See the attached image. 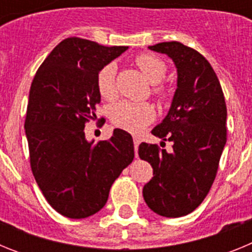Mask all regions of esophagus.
<instances>
[{"mask_svg": "<svg viewBox=\"0 0 252 252\" xmlns=\"http://www.w3.org/2000/svg\"><path fill=\"white\" fill-rule=\"evenodd\" d=\"M140 145V139L137 136H133V146H135V153L137 155V149H139Z\"/></svg>", "mask_w": 252, "mask_h": 252, "instance_id": "obj_1", "label": "esophagus"}]
</instances>
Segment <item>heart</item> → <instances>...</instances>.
I'll use <instances>...</instances> for the list:
<instances>
[{"instance_id": "heart-1", "label": "heart", "mask_w": 252, "mask_h": 252, "mask_svg": "<svg viewBox=\"0 0 252 252\" xmlns=\"http://www.w3.org/2000/svg\"><path fill=\"white\" fill-rule=\"evenodd\" d=\"M136 65L141 70L144 77L151 84H158L164 79L166 74V65L161 59L151 54H141L136 58ZM116 65L107 64L97 75V88L99 94L106 99H111L116 94L115 87ZM154 92L159 97H165V90L162 87H155ZM154 111L148 103H136L131 101H121L112 107L111 120L113 124L124 130L137 132L144 128L153 120Z\"/></svg>"}]
</instances>
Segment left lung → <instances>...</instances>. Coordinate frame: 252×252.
Wrapping results in <instances>:
<instances>
[{
    "instance_id": "8db88e82",
    "label": "left lung",
    "mask_w": 252,
    "mask_h": 252,
    "mask_svg": "<svg viewBox=\"0 0 252 252\" xmlns=\"http://www.w3.org/2000/svg\"><path fill=\"white\" fill-rule=\"evenodd\" d=\"M165 54L177 68V90L154 136L173 142V151L142 142L139 155L154 177L142 189L151 211L175 218L193 212L212 187L226 145L227 108L223 92L208 60L178 41L149 46ZM161 141V142H162Z\"/></svg>"
}]
</instances>
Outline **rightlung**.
Here are the masks:
<instances>
[{
  "label": "right lung",
  "mask_w": 252,
  "mask_h": 252,
  "mask_svg": "<svg viewBox=\"0 0 252 252\" xmlns=\"http://www.w3.org/2000/svg\"><path fill=\"white\" fill-rule=\"evenodd\" d=\"M127 49L68 37L31 83L25 120L31 170L48 203L68 218L103 208L111 186L135 157L132 137L121 128L98 144L84 133L101 102L98 72Z\"/></svg>",
  "instance_id": "obj_1"
}]
</instances>
